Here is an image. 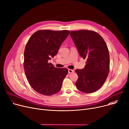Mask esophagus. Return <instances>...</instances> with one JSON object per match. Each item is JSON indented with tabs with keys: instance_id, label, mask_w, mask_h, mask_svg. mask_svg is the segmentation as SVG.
<instances>
[{
	"instance_id": "obj_1",
	"label": "esophagus",
	"mask_w": 129,
	"mask_h": 129,
	"mask_svg": "<svg viewBox=\"0 0 129 129\" xmlns=\"http://www.w3.org/2000/svg\"><path fill=\"white\" fill-rule=\"evenodd\" d=\"M68 73H69V74H71V73H73L74 72V70H71V69H68Z\"/></svg>"
}]
</instances>
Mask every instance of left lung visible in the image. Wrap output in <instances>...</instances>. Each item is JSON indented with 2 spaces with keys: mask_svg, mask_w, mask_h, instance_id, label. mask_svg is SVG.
Listing matches in <instances>:
<instances>
[{
  "mask_svg": "<svg viewBox=\"0 0 129 129\" xmlns=\"http://www.w3.org/2000/svg\"><path fill=\"white\" fill-rule=\"evenodd\" d=\"M70 35L79 55L87 59L83 69L76 70V86L81 92L91 93L103 84L109 71V54L104 40L95 31H72Z\"/></svg>",
  "mask_w": 129,
  "mask_h": 129,
  "instance_id": "1",
  "label": "left lung"
}]
</instances>
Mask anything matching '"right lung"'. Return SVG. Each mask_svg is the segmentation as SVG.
Masks as SVG:
<instances>
[{"label": "right lung", "mask_w": 129, "mask_h": 129, "mask_svg": "<svg viewBox=\"0 0 129 129\" xmlns=\"http://www.w3.org/2000/svg\"><path fill=\"white\" fill-rule=\"evenodd\" d=\"M70 31L38 30L28 40L24 51V68L30 86L45 95H52L61 90L68 73L66 68H56L48 63L56 55Z\"/></svg>", "instance_id": "obj_1"}]
</instances>
